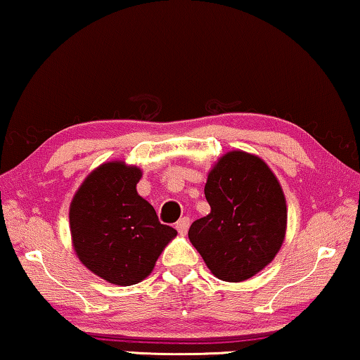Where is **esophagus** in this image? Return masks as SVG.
Returning a JSON list of instances; mask_svg holds the SVG:
<instances>
[{
    "instance_id": "1",
    "label": "esophagus",
    "mask_w": 360,
    "mask_h": 360,
    "mask_svg": "<svg viewBox=\"0 0 360 360\" xmlns=\"http://www.w3.org/2000/svg\"><path fill=\"white\" fill-rule=\"evenodd\" d=\"M175 229H176V231H179L180 235H185L186 231H188V229H190V219L181 217L179 222L175 224Z\"/></svg>"
}]
</instances>
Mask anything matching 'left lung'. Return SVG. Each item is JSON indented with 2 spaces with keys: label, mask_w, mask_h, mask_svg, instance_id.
<instances>
[{
  "label": "left lung",
  "mask_w": 360,
  "mask_h": 360,
  "mask_svg": "<svg viewBox=\"0 0 360 360\" xmlns=\"http://www.w3.org/2000/svg\"><path fill=\"white\" fill-rule=\"evenodd\" d=\"M211 212L191 224L188 238L209 270L224 281H245L274 261L286 233L283 190L261 158L224 154L207 175Z\"/></svg>",
  "instance_id": "1"
}]
</instances>
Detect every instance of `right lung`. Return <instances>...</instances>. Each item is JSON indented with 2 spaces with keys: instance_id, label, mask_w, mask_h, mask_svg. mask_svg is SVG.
<instances>
[{
  "instance_id": "obj_1",
  "label": "right lung",
  "mask_w": 360,
  "mask_h": 360,
  "mask_svg": "<svg viewBox=\"0 0 360 360\" xmlns=\"http://www.w3.org/2000/svg\"><path fill=\"white\" fill-rule=\"evenodd\" d=\"M141 170L104 162L86 176L70 202L72 245L80 262L112 285L140 283L176 230L136 191Z\"/></svg>"
}]
</instances>
